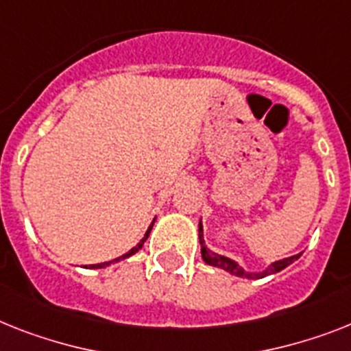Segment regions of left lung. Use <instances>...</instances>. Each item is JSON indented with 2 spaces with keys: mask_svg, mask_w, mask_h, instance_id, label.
I'll return each instance as SVG.
<instances>
[{
  "mask_svg": "<svg viewBox=\"0 0 351 351\" xmlns=\"http://www.w3.org/2000/svg\"><path fill=\"white\" fill-rule=\"evenodd\" d=\"M199 242H201L202 260H204L208 265H213V267L224 269V271H228V273L233 274V276L247 278V280H254V278H263V276H269V274L280 273L282 269H285L287 265H291L294 260H298L301 256V253H300V254H294V256H289V258L278 260V262L271 263V265H269L265 271H262V273H247V271L240 267L239 263L234 262V260L228 258V256H222V254L213 253L211 249L206 247V244H204V239H202V224H199Z\"/></svg>",
  "mask_w": 351,
  "mask_h": 351,
  "instance_id": "1",
  "label": "left lung"
}]
</instances>
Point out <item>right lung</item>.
I'll use <instances>...</instances> for the list:
<instances>
[{
    "label": "right lung",
    "instance_id": "1",
    "mask_svg": "<svg viewBox=\"0 0 351 351\" xmlns=\"http://www.w3.org/2000/svg\"><path fill=\"white\" fill-rule=\"evenodd\" d=\"M152 226H154V222H152V224H150V228H149V230H147V233H145V237H143V239H141L140 242H138V245H134V247L130 249V251H127L125 254H121V256H118V258L111 260V262L95 263V265H91V267H89V269H104V267H107V265H111V263H114V262H120V260H125V258H129V256H132V254H134V253H138V251H140V249L143 247L145 240L149 239V233H150V230H152Z\"/></svg>",
    "mask_w": 351,
    "mask_h": 351
}]
</instances>
